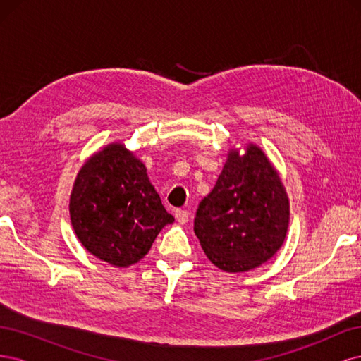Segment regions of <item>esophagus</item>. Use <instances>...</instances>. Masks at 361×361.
I'll list each match as a JSON object with an SVG mask.
<instances>
[{
  "mask_svg": "<svg viewBox=\"0 0 361 361\" xmlns=\"http://www.w3.org/2000/svg\"><path fill=\"white\" fill-rule=\"evenodd\" d=\"M174 216H176L178 223H180V224H185V223L188 221L190 212H188V211H185V209H176V211H174Z\"/></svg>",
  "mask_w": 361,
  "mask_h": 361,
  "instance_id": "34e87169",
  "label": "esophagus"
}]
</instances>
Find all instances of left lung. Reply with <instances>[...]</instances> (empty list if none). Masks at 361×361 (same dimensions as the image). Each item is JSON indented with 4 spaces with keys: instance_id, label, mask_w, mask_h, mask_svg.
<instances>
[{
    "instance_id": "1",
    "label": "left lung",
    "mask_w": 361,
    "mask_h": 361,
    "mask_svg": "<svg viewBox=\"0 0 361 361\" xmlns=\"http://www.w3.org/2000/svg\"><path fill=\"white\" fill-rule=\"evenodd\" d=\"M289 197L280 174L257 145L232 147L214 190L200 202L194 233L212 264L245 272L281 248L289 226Z\"/></svg>"
}]
</instances>
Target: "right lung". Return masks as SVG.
I'll return each mask as SVG.
<instances>
[{"mask_svg": "<svg viewBox=\"0 0 361 361\" xmlns=\"http://www.w3.org/2000/svg\"><path fill=\"white\" fill-rule=\"evenodd\" d=\"M69 214L82 247L117 268L143 259L162 227L174 221L143 161L120 141L84 162L73 182Z\"/></svg>", "mask_w": 361, "mask_h": 361, "instance_id": "add662e5", "label": "right lung"}]
</instances>
